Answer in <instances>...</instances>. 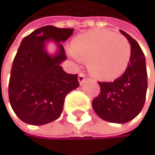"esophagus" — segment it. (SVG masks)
<instances>
[{
	"mask_svg": "<svg viewBox=\"0 0 155 155\" xmlns=\"http://www.w3.org/2000/svg\"><path fill=\"white\" fill-rule=\"evenodd\" d=\"M85 78H86V75H85L84 73H83V72H80V73H79V76H78V81H79V83H80V84H81V85L84 83Z\"/></svg>",
	"mask_w": 155,
	"mask_h": 155,
	"instance_id": "obj_1",
	"label": "esophagus"
}]
</instances>
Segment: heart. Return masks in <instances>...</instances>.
<instances>
[{
  "label": "heart",
  "instance_id": "b5f03b06",
  "mask_svg": "<svg viewBox=\"0 0 155 155\" xmlns=\"http://www.w3.org/2000/svg\"><path fill=\"white\" fill-rule=\"evenodd\" d=\"M69 54L78 61L87 59V68L94 76L111 80L126 70L131 46L122 34L107 29H95L76 37Z\"/></svg>",
  "mask_w": 155,
  "mask_h": 155
}]
</instances>
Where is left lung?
<instances>
[{
  "label": "left lung",
  "instance_id": "8db88e82",
  "mask_svg": "<svg viewBox=\"0 0 155 155\" xmlns=\"http://www.w3.org/2000/svg\"><path fill=\"white\" fill-rule=\"evenodd\" d=\"M131 45V56L124 72L114 82H98L100 93L92 101L96 114L105 121L124 124L141 111L147 92V70L143 52L130 35L123 31Z\"/></svg>",
  "mask_w": 155,
  "mask_h": 155
}]
</instances>
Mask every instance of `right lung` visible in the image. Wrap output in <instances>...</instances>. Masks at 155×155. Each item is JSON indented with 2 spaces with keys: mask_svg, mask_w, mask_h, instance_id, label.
Here are the masks:
<instances>
[{
  "mask_svg": "<svg viewBox=\"0 0 155 155\" xmlns=\"http://www.w3.org/2000/svg\"><path fill=\"white\" fill-rule=\"evenodd\" d=\"M72 28L45 26L26 36L14 58L8 85L9 101L23 122L41 126L57 120L63 110L66 95L79 86L78 75L65 72L60 64L67 59L60 43ZM57 43L58 52L51 56L45 50L47 40Z\"/></svg>",
  "mask_w": 155,
  "mask_h": 155,
  "instance_id": "1",
  "label": "right lung"
}]
</instances>
